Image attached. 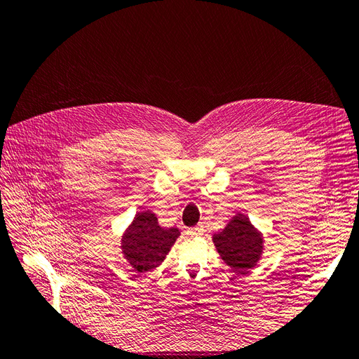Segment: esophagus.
<instances>
[{"mask_svg": "<svg viewBox=\"0 0 359 359\" xmlns=\"http://www.w3.org/2000/svg\"><path fill=\"white\" fill-rule=\"evenodd\" d=\"M203 231H205V230H203V225L199 224V225H196L194 228H191V230H189L188 233L193 234V236H202Z\"/></svg>", "mask_w": 359, "mask_h": 359, "instance_id": "esophagus-1", "label": "esophagus"}]
</instances>
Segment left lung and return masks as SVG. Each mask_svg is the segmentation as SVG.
I'll return each instance as SVG.
<instances>
[{"label":"left lung","mask_w":359,"mask_h":359,"mask_svg":"<svg viewBox=\"0 0 359 359\" xmlns=\"http://www.w3.org/2000/svg\"><path fill=\"white\" fill-rule=\"evenodd\" d=\"M212 242L224 262L234 271H248L262 257L264 236L242 212L233 216L222 231L212 234Z\"/></svg>","instance_id":"1"}]
</instances>
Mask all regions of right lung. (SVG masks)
I'll return each instance as SVG.
<instances>
[{"label": "right lung", "instance_id": "add662e5", "mask_svg": "<svg viewBox=\"0 0 359 359\" xmlns=\"http://www.w3.org/2000/svg\"><path fill=\"white\" fill-rule=\"evenodd\" d=\"M179 236V228L160 226L154 212L143 210L137 212L121 236L120 248L128 264L135 271L144 273L154 270L165 261Z\"/></svg>", "mask_w": 359, "mask_h": 359}]
</instances>
